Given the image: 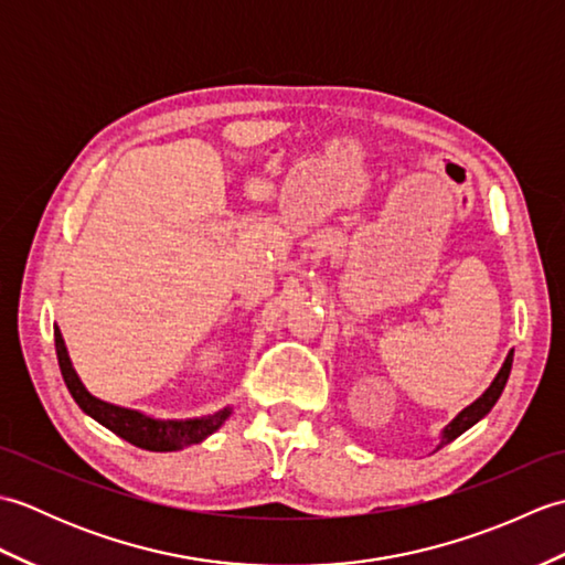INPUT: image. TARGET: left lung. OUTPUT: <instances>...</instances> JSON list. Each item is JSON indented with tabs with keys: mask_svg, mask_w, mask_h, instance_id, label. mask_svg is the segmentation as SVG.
I'll list each match as a JSON object with an SVG mask.
<instances>
[{
	"mask_svg": "<svg viewBox=\"0 0 565 565\" xmlns=\"http://www.w3.org/2000/svg\"><path fill=\"white\" fill-rule=\"evenodd\" d=\"M512 356H514V352H510L508 354V359H505V364H502V369H500V374L495 376V381L490 383V388L481 395V398H478L473 405H468L466 411L454 419V423L444 429V437H441V444H449L451 439H456L459 435H463V431L471 427V425H476L478 419H481L486 413H490V407H493L495 403H498V398H500V393H502V388H505V383H508V379H510V369H512Z\"/></svg>",
	"mask_w": 565,
	"mask_h": 565,
	"instance_id": "8db88e82",
	"label": "left lung"
}]
</instances>
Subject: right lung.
<instances>
[{
  "label": "right lung",
  "instance_id": "1",
  "mask_svg": "<svg viewBox=\"0 0 565 565\" xmlns=\"http://www.w3.org/2000/svg\"><path fill=\"white\" fill-rule=\"evenodd\" d=\"M55 354H57L60 374H63L65 386L72 398H75V403L89 417L97 419L99 425L111 429L114 435L130 441L134 447L148 449V451H177L182 447H189V444H199L201 439L213 435V431L223 425V419L231 415V411L225 407V411L203 419H184V423H177V419H152L142 413L128 411V407L104 403L99 398H94V395L82 386L75 369L70 364L63 334H60L57 328H55Z\"/></svg>",
  "mask_w": 565,
  "mask_h": 565
}]
</instances>
